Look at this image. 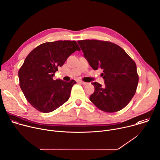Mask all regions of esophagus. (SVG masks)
I'll return each instance as SVG.
<instances>
[{"label": "esophagus", "mask_w": 160, "mask_h": 160, "mask_svg": "<svg viewBox=\"0 0 160 160\" xmlns=\"http://www.w3.org/2000/svg\"><path fill=\"white\" fill-rule=\"evenodd\" d=\"M78 82H79V83L82 84V85H86V84H88V82H83V81H79Z\"/></svg>", "instance_id": "1"}]
</instances>
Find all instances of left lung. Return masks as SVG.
I'll use <instances>...</instances> for the list:
<instances>
[{"label": "left lung", "instance_id": "1", "mask_svg": "<svg viewBox=\"0 0 160 160\" xmlns=\"http://www.w3.org/2000/svg\"><path fill=\"white\" fill-rule=\"evenodd\" d=\"M84 57L93 70H102L104 85L94 82L90 100L100 110L114 112L123 109L134 96L138 82L135 62L121 47L98 40L78 41Z\"/></svg>", "mask_w": 160, "mask_h": 160}]
</instances>
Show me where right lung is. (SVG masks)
Returning a JSON list of instances; mask_svg holds the SVG:
<instances>
[{"label": "right lung", "instance_id": "obj_1", "mask_svg": "<svg viewBox=\"0 0 160 160\" xmlns=\"http://www.w3.org/2000/svg\"><path fill=\"white\" fill-rule=\"evenodd\" d=\"M80 50L75 41H58L43 43L29 53L18 71V77L21 90L32 107L48 113L68 100L76 82L53 80L52 78L58 67Z\"/></svg>", "mask_w": 160, "mask_h": 160}]
</instances>
